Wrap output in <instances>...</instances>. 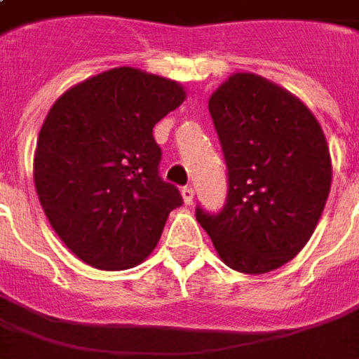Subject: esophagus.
I'll return each instance as SVG.
<instances>
[{
	"instance_id": "34e87169",
	"label": "esophagus",
	"mask_w": 359,
	"mask_h": 359,
	"mask_svg": "<svg viewBox=\"0 0 359 359\" xmlns=\"http://www.w3.org/2000/svg\"><path fill=\"white\" fill-rule=\"evenodd\" d=\"M182 200H184V203H188V205L194 202V188L192 187L182 188Z\"/></svg>"
}]
</instances>
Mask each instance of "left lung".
Segmentation results:
<instances>
[{"mask_svg": "<svg viewBox=\"0 0 359 359\" xmlns=\"http://www.w3.org/2000/svg\"><path fill=\"white\" fill-rule=\"evenodd\" d=\"M226 163V200L196 219L229 267L267 273L300 252L331 190V156L321 126L277 84L236 73L210 97Z\"/></svg>", "mask_w": 359, "mask_h": 359, "instance_id": "8db88e82", "label": "left lung"}]
</instances>
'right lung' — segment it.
I'll return each instance as SVG.
<instances>
[{
	"mask_svg": "<svg viewBox=\"0 0 359 359\" xmlns=\"http://www.w3.org/2000/svg\"><path fill=\"white\" fill-rule=\"evenodd\" d=\"M182 100L177 82L118 67L53 103L36 144V192L53 231L84 264L138 265L182 205L179 188L159 177L154 138L157 121Z\"/></svg>",
	"mask_w": 359,
	"mask_h": 359,
	"instance_id": "right-lung-1",
	"label": "right lung"
}]
</instances>
